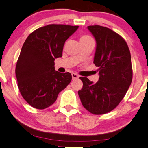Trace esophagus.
Masks as SVG:
<instances>
[{"label":"esophagus","mask_w":148,"mask_h":148,"mask_svg":"<svg viewBox=\"0 0 148 148\" xmlns=\"http://www.w3.org/2000/svg\"><path fill=\"white\" fill-rule=\"evenodd\" d=\"M71 75H72V79H73V80L77 79L79 78V75H78L76 74V73H73L71 74Z\"/></svg>","instance_id":"esophagus-1"}]
</instances>
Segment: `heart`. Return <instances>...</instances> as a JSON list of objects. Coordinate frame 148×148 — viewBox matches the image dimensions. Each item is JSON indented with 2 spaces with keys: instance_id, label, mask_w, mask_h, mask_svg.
Segmentation results:
<instances>
[{
  "instance_id": "obj_1",
  "label": "heart",
  "mask_w": 148,
  "mask_h": 148,
  "mask_svg": "<svg viewBox=\"0 0 148 148\" xmlns=\"http://www.w3.org/2000/svg\"><path fill=\"white\" fill-rule=\"evenodd\" d=\"M79 41H80V43H81V45H83V44H86V43L94 42V40L90 36L87 35H83L80 37Z\"/></svg>"
}]
</instances>
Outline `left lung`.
Returning <instances> with one entry per match:
<instances>
[{"instance_id": "1", "label": "left lung", "mask_w": 148, "mask_h": 148, "mask_svg": "<svg viewBox=\"0 0 148 148\" xmlns=\"http://www.w3.org/2000/svg\"><path fill=\"white\" fill-rule=\"evenodd\" d=\"M87 28L96 41L93 62L99 67L100 78L94 84L80 77L83 86L78 94L86 110L103 115L117 107L132 83L131 56L124 38L115 31L100 25Z\"/></svg>"}]
</instances>
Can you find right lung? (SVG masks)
<instances>
[{
  "mask_svg": "<svg viewBox=\"0 0 148 148\" xmlns=\"http://www.w3.org/2000/svg\"><path fill=\"white\" fill-rule=\"evenodd\" d=\"M78 28L50 24L34 31L23 43L16 75L21 96L32 107L43 110L52 105L71 82L70 73L56 71L54 60L62 56L65 40Z\"/></svg>",
  "mask_w": 148,
  "mask_h": 148,
  "instance_id": "obj_1",
  "label": "right lung"
}]
</instances>
